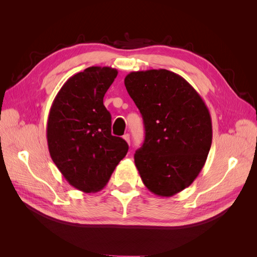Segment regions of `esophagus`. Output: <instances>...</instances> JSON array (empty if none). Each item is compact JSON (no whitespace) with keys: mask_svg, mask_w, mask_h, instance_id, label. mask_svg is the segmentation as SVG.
Here are the masks:
<instances>
[{"mask_svg":"<svg viewBox=\"0 0 257 257\" xmlns=\"http://www.w3.org/2000/svg\"><path fill=\"white\" fill-rule=\"evenodd\" d=\"M123 139L130 145V134H127V133L124 134V135H123Z\"/></svg>","mask_w":257,"mask_h":257,"instance_id":"34e87169","label":"esophagus"}]
</instances>
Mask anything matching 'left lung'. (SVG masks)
<instances>
[{
    "instance_id": "left-lung-1",
    "label": "left lung",
    "mask_w": 257,
    "mask_h": 257,
    "mask_svg": "<svg viewBox=\"0 0 257 257\" xmlns=\"http://www.w3.org/2000/svg\"><path fill=\"white\" fill-rule=\"evenodd\" d=\"M141 111L145 142L134 155L146 188L170 197L193 183L212 143L204 99L183 77L167 69L131 72L124 79Z\"/></svg>"
}]
</instances>
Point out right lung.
<instances>
[{
  "label": "right lung",
  "mask_w": 257,
  "mask_h": 257,
  "mask_svg": "<svg viewBox=\"0 0 257 257\" xmlns=\"http://www.w3.org/2000/svg\"><path fill=\"white\" fill-rule=\"evenodd\" d=\"M116 75L115 68L91 66L69 77L48 114L50 157L65 180L84 193L102 190L128 150L124 139L111 135L103 103Z\"/></svg>",
  "instance_id": "right-lung-1"
}]
</instances>
